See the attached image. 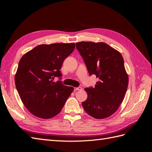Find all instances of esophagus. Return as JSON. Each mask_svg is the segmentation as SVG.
Wrapping results in <instances>:
<instances>
[{
    "mask_svg": "<svg viewBox=\"0 0 152 152\" xmlns=\"http://www.w3.org/2000/svg\"><path fill=\"white\" fill-rule=\"evenodd\" d=\"M82 89V88L81 87H74V91H81Z\"/></svg>",
    "mask_w": 152,
    "mask_h": 152,
    "instance_id": "obj_1",
    "label": "esophagus"
}]
</instances>
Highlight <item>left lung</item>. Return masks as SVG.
I'll use <instances>...</instances> for the list:
<instances>
[{"instance_id":"left-lung-1","label":"left lung","mask_w":152,"mask_h":152,"mask_svg":"<svg viewBox=\"0 0 152 152\" xmlns=\"http://www.w3.org/2000/svg\"><path fill=\"white\" fill-rule=\"evenodd\" d=\"M76 48L90 75L99 81L86 88L87 98L82 103L85 111L98 119L111 116L123 102L128 87V75L121 54L104 42H80Z\"/></svg>"}]
</instances>
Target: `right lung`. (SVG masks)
Listing matches in <instances>:
<instances>
[{"label":"right lung","instance_id":"1","mask_svg":"<svg viewBox=\"0 0 152 152\" xmlns=\"http://www.w3.org/2000/svg\"><path fill=\"white\" fill-rule=\"evenodd\" d=\"M75 43L41 44L21 58L15 75L18 93L28 111L41 118H50L61 112L73 88L64 86L60 69L74 50Z\"/></svg>","mask_w":152,"mask_h":152}]
</instances>
